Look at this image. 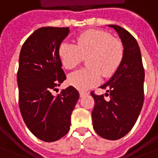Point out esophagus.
<instances>
[{"mask_svg":"<svg viewBox=\"0 0 158 158\" xmlns=\"http://www.w3.org/2000/svg\"><path fill=\"white\" fill-rule=\"evenodd\" d=\"M86 94H87V93H85V92H83V91H80L79 92V96L80 97H83V96L86 95Z\"/></svg>","mask_w":158,"mask_h":158,"instance_id":"34e87169","label":"esophagus"}]
</instances>
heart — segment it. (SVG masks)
I'll list each match as a JSON object with an SVG mask.
<instances>
[{"label":"heart","mask_w":158,"mask_h":158,"mask_svg":"<svg viewBox=\"0 0 158 158\" xmlns=\"http://www.w3.org/2000/svg\"><path fill=\"white\" fill-rule=\"evenodd\" d=\"M124 48L119 39L103 30H87L76 38L75 44L63 42L58 47V56L64 67L73 69L86 57L87 68L69 74L68 82L79 90H87L104 77L114 73L123 61Z\"/></svg>","instance_id":"heart-1"}]
</instances>
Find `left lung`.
Wrapping results in <instances>:
<instances>
[{
	"mask_svg": "<svg viewBox=\"0 0 158 158\" xmlns=\"http://www.w3.org/2000/svg\"><path fill=\"white\" fill-rule=\"evenodd\" d=\"M123 43V61L109 80L101 86L103 95L91 94L95 105L92 112L94 129L107 140H118L131 130L143 105L144 69L141 51L135 38L118 25L111 24Z\"/></svg>",
	"mask_w": 158,
	"mask_h": 158,
	"instance_id": "obj_1",
	"label": "left lung"
}]
</instances>
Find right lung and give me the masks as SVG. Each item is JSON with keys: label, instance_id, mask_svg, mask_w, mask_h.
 <instances>
[{"label": "right lung", "instance_id": "1", "mask_svg": "<svg viewBox=\"0 0 158 158\" xmlns=\"http://www.w3.org/2000/svg\"><path fill=\"white\" fill-rule=\"evenodd\" d=\"M69 32V28L37 29L20 52V111L30 132L44 142H55L67 134L72 112L79 98V92L72 85L57 95L52 94L66 79L58 47Z\"/></svg>", "mask_w": 158, "mask_h": 158}]
</instances>
